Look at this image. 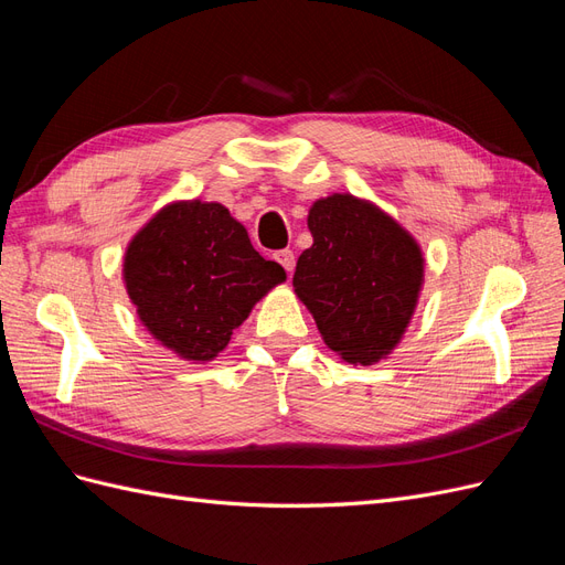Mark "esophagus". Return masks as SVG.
<instances>
[{
    "label": "esophagus",
    "mask_w": 565,
    "mask_h": 565,
    "mask_svg": "<svg viewBox=\"0 0 565 565\" xmlns=\"http://www.w3.org/2000/svg\"><path fill=\"white\" fill-rule=\"evenodd\" d=\"M273 259H276V262L287 270V273H292V270H295L297 259H295V252H292V249H280V252L273 254Z\"/></svg>",
    "instance_id": "obj_1"
}]
</instances>
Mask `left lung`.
<instances>
[{"instance_id":"8db88e82","label":"left lung","mask_w":565,"mask_h":565,"mask_svg":"<svg viewBox=\"0 0 565 565\" xmlns=\"http://www.w3.org/2000/svg\"><path fill=\"white\" fill-rule=\"evenodd\" d=\"M313 245L295 270V292L347 363L391 353L415 311L424 259L396 221L353 195L318 200L309 212Z\"/></svg>"}]
</instances>
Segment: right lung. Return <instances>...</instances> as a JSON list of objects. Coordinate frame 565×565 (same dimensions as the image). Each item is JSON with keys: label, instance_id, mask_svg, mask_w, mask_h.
I'll return each mask as SVG.
<instances>
[{"label": "right lung", "instance_id": "1", "mask_svg": "<svg viewBox=\"0 0 565 565\" xmlns=\"http://www.w3.org/2000/svg\"><path fill=\"white\" fill-rule=\"evenodd\" d=\"M285 280L218 202H177L134 237L125 282L136 313L167 349L212 361L270 287Z\"/></svg>", "mask_w": 565, "mask_h": 565}]
</instances>
